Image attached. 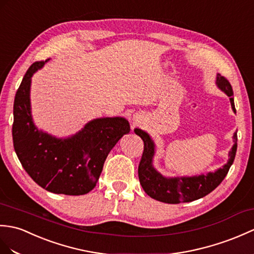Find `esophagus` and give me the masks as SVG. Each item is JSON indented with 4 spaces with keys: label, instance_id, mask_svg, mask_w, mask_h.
<instances>
[{
    "label": "esophagus",
    "instance_id": "obj_1",
    "mask_svg": "<svg viewBox=\"0 0 254 254\" xmlns=\"http://www.w3.org/2000/svg\"><path fill=\"white\" fill-rule=\"evenodd\" d=\"M137 121H138V120H136V119L133 120V127L137 125Z\"/></svg>",
    "mask_w": 254,
    "mask_h": 254
}]
</instances>
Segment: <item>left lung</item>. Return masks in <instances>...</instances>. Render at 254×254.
Segmentation results:
<instances>
[{"instance_id": "obj_1", "label": "left lung", "mask_w": 254, "mask_h": 254, "mask_svg": "<svg viewBox=\"0 0 254 254\" xmlns=\"http://www.w3.org/2000/svg\"><path fill=\"white\" fill-rule=\"evenodd\" d=\"M215 83L217 87L229 97L233 111L236 113L233 97L234 93L231 83L220 73L216 74ZM134 132L144 141V152L138 166V179L140 185L149 197L166 203L190 202L207 196L225 179L229 168L234 162L236 151H237V133H234V145L228 152V161L222 168L217 169L214 172H208L207 174L202 173L193 176L167 178L158 172L152 164L156 152V145L150 135L140 128H135Z\"/></svg>"}]
</instances>
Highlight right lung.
Returning <instances> with one entry per match:
<instances>
[{
	"label": "right lung",
	"instance_id": "1",
	"mask_svg": "<svg viewBox=\"0 0 254 254\" xmlns=\"http://www.w3.org/2000/svg\"><path fill=\"white\" fill-rule=\"evenodd\" d=\"M43 66L44 62L32 64L16 93L13 123L16 155L30 178L47 191L85 194L96 186L106 158L129 132V123L122 117L97 118L64 138L39 129L31 115L30 87L32 75Z\"/></svg>",
	"mask_w": 254,
	"mask_h": 254
}]
</instances>
